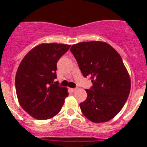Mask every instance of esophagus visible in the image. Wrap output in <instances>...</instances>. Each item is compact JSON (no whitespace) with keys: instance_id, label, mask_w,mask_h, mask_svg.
<instances>
[{"instance_id":"obj_1","label":"esophagus","mask_w":147,"mask_h":147,"mask_svg":"<svg viewBox=\"0 0 147 147\" xmlns=\"http://www.w3.org/2000/svg\"><path fill=\"white\" fill-rule=\"evenodd\" d=\"M70 90H71V92H75L77 89H76V88H71V89H70Z\"/></svg>"}]
</instances>
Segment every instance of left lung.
<instances>
[{
	"label": "left lung",
	"mask_w": 147,
	"mask_h": 147,
	"mask_svg": "<svg viewBox=\"0 0 147 147\" xmlns=\"http://www.w3.org/2000/svg\"><path fill=\"white\" fill-rule=\"evenodd\" d=\"M71 51L83 76H90L93 83L85 90L87 99L80 104L82 112L94 123L108 121L120 112L130 91V79L121 56L99 41L79 42Z\"/></svg>",
	"instance_id": "left-lung-1"
}]
</instances>
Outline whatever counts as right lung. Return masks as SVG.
<instances>
[{"mask_svg":"<svg viewBox=\"0 0 147 147\" xmlns=\"http://www.w3.org/2000/svg\"><path fill=\"white\" fill-rule=\"evenodd\" d=\"M71 45L44 43L25 56L15 76L17 96L22 108L38 120L54 117L68 96L57 79V63Z\"/></svg>","mask_w":147,"mask_h":147,"instance_id":"right-lung-1","label":"right lung"}]
</instances>
